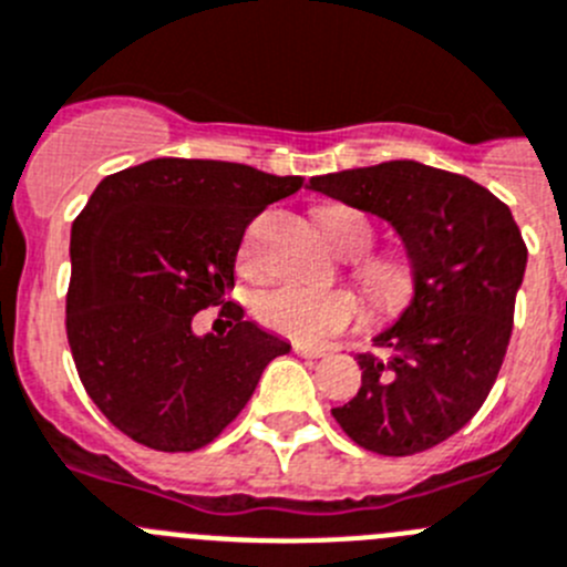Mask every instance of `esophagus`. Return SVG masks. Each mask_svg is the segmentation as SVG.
<instances>
[{
  "instance_id": "esophagus-1",
  "label": "esophagus",
  "mask_w": 567,
  "mask_h": 567,
  "mask_svg": "<svg viewBox=\"0 0 567 567\" xmlns=\"http://www.w3.org/2000/svg\"><path fill=\"white\" fill-rule=\"evenodd\" d=\"M295 353H298V355H309V359H320V355H326V348H311V344H295Z\"/></svg>"
}]
</instances>
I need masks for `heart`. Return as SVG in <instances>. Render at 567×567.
Segmentation results:
<instances>
[{"mask_svg": "<svg viewBox=\"0 0 567 567\" xmlns=\"http://www.w3.org/2000/svg\"><path fill=\"white\" fill-rule=\"evenodd\" d=\"M320 234L333 250L353 256L373 239L364 214L353 208H326L317 217ZM359 280L379 309H398L412 295V267L403 256H373L359 267ZM256 315L272 331L298 342H322L361 317V303L348 289H317L280 284L256 298Z\"/></svg>", "mask_w": 567, "mask_h": 567, "instance_id": "heart-1", "label": "heart"}]
</instances>
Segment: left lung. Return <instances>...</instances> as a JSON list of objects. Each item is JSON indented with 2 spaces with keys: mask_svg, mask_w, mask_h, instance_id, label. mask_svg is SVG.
<instances>
[{
  "mask_svg": "<svg viewBox=\"0 0 567 567\" xmlns=\"http://www.w3.org/2000/svg\"><path fill=\"white\" fill-rule=\"evenodd\" d=\"M311 192L384 219L412 267V298L359 353L361 386L331 409L344 434L384 456H409L462 429L504 361L526 245L509 208L471 177L420 161L311 177Z\"/></svg>",
  "mask_w": 567,
  "mask_h": 567,
  "instance_id": "8db88e82",
  "label": "left lung"
}]
</instances>
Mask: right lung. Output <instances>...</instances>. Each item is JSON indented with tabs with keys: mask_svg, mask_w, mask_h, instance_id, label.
Wrapping results in <instances>:
<instances>
[{
	"mask_svg": "<svg viewBox=\"0 0 567 567\" xmlns=\"http://www.w3.org/2000/svg\"><path fill=\"white\" fill-rule=\"evenodd\" d=\"M303 186L247 164L155 158L107 175L72 225L66 333L102 414L155 451H197L256 392L287 339L234 315L194 333L199 309L234 289L250 219Z\"/></svg>",
	"mask_w": 567,
	"mask_h": 567,
	"instance_id": "right-lung-1",
	"label": "right lung"
}]
</instances>
